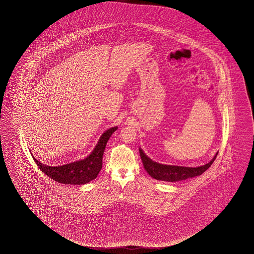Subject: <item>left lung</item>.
<instances>
[{"instance_id":"left-lung-1","label":"left lung","mask_w":254,"mask_h":254,"mask_svg":"<svg viewBox=\"0 0 254 254\" xmlns=\"http://www.w3.org/2000/svg\"><path fill=\"white\" fill-rule=\"evenodd\" d=\"M141 161L143 167L145 168L147 173L154 179L164 181V182H179L188 178H192L195 176L201 175L204 172L207 170L212 166V163L215 160L217 155L214 156L210 162L204 166L197 167H178V166H170V165H163L159 163L155 162L152 159L146 156L141 148L139 149Z\"/></svg>"}]
</instances>
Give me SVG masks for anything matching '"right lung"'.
Returning <instances> with one entry per match:
<instances>
[{"label":"right lung","instance_id":"obj_1","mask_svg":"<svg viewBox=\"0 0 254 254\" xmlns=\"http://www.w3.org/2000/svg\"><path fill=\"white\" fill-rule=\"evenodd\" d=\"M118 127L108 129L101 136L96 148L89 156L76 162L70 163L59 167H49L39 162L36 158L34 161L42 173L48 175L56 182L64 184L82 185L96 179L103 166V156L106 143L111 135L116 131Z\"/></svg>","mask_w":254,"mask_h":254}]
</instances>
